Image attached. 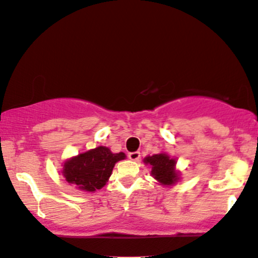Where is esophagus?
Segmentation results:
<instances>
[{
    "instance_id": "obj_1",
    "label": "esophagus",
    "mask_w": 258,
    "mask_h": 258,
    "mask_svg": "<svg viewBox=\"0 0 258 258\" xmlns=\"http://www.w3.org/2000/svg\"><path fill=\"white\" fill-rule=\"evenodd\" d=\"M128 157H129L130 160H134V161L139 160V158H140V152H132V153L128 154Z\"/></svg>"
}]
</instances>
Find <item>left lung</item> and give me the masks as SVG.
<instances>
[{
	"mask_svg": "<svg viewBox=\"0 0 258 258\" xmlns=\"http://www.w3.org/2000/svg\"><path fill=\"white\" fill-rule=\"evenodd\" d=\"M146 165H151V174L161 185H173L179 180V172L176 170V159L166 153L148 155L144 159Z\"/></svg>",
	"mask_w": 258,
	"mask_h": 258,
	"instance_id": "left-lung-1",
	"label": "left lung"
}]
</instances>
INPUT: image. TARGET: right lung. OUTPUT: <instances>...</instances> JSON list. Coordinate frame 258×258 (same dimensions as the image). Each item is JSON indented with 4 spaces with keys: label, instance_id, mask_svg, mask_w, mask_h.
I'll return each instance as SVG.
<instances>
[{
    "label": "right lung",
    "instance_id": "obj_1",
    "mask_svg": "<svg viewBox=\"0 0 258 258\" xmlns=\"http://www.w3.org/2000/svg\"><path fill=\"white\" fill-rule=\"evenodd\" d=\"M125 159L123 152L112 153L110 148L99 146L73 157L63 165V177L72 185L84 191L93 192L106 184L114 164Z\"/></svg>",
    "mask_w": 258,
    "mask_h": 258
}]
</instances>
